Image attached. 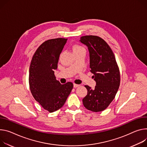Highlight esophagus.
<instances>
[{
	"instance_id": "esophagus-1",
	"label": "esophagus",
	"mask_w": 147,
	"mask_h": 147,
	"mask_svg": "<svg viewBox=\"0 0 147 147\" xmlns=\"http://www.w3.org/2000/svg\"><path fill=\"white\" fill-rule=\"evenodd\" d=\"M73 86H74V88H76V87H79V86H80V85H78V84H73Z\"/></svg>"
}]
</instances>
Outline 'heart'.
<instances>
[{"mask_svg":"<svg viewBox=\"0 0 147 147\" xmlns=\"http://www.w3.org/2000/svg\"><path fill=\"white\" fill-rule=\"evenodd\" d=\"M85 50L84 48L81 46H79V45H75L73 46V52L74 51H80V50Z\"/></svg>","mask_w":147,"mask_h":147,"instance_id":"1","label":"heart"}]
</instances>
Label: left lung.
I'll return each mask as SVG.
<instances>
[{
	"label": "left lung",
	"mask_w": 147,
	"mask_h": 147,
	"mask_svg": "<svg viewBox=\"0 0 147 147\" xmlns=\"http://www.w3.org/2000/svg\"><path fill=\"white\" fill-rule=\"evenodd\" d=\"M80 42L87 46L90 71L96 82L94 89L85 86L87 94L83 99L85 107L93 112L104 110L115 98L120 84V74L115 56L109 45L96 36H84Z\"/></svg>",
	"instance_id": "1"
}]
</instances>
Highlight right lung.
Returning a JSON list of instances; mask_svg holds the SVG:
<instances>
[{
	"label": "right lung",
	"instance_id": "1",
	"mask_svg": "<svg viewBox=\"0 0 147 147\" xmlns=\"http://www.w3.org/2000/svg\"><path fill=\"white\" fill-rule=\"evenodd\" d=\"M67 39L48 40L36 50L29 69V86L34 98L50 113L64 105L73 87L71 82L61 84L55 76L60 53Z\"/></svg>",
	"mask_w": 147,
	"mask_h": 147
}]
</instances>
